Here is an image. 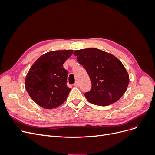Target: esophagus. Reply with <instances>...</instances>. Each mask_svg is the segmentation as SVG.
Here are the masks:
<instances>
[{"mask_svg":"<svg viewBox=\"0 0 155 155\" xmlns=\"http://www.w3.org/2000/svg\"><path fill=\"white\" fill-rule=\"evenodd\" d=\"M74 86L75 87H78L79 86V83L78 82H76L74 84Z\"/></svg>","mask_w":155,"mask_h":155,"instance_id":"esophagus-1","label":"esophagus"}]
</instances>
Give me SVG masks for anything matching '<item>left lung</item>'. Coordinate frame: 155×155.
I'll list each match as a JSON object with an SVG mask.
<instances>
[{
  "label": "left lung",
  "instance_id": "8db88e82",
  "mask_svg": "<svg viewBox=\"0 0 155 155\" xmlns=\"http://www.w3.org/2000/svg\"><path fill=\"white\" fill-rule=\"evenodd\" d=\"M74 55L86 70L91 81V89L84 94L91 104L107 106L124 95L129 77L123 64L115 56L97 48L76 50Z\"/></svg>",
  "mask_w": 155,
  "mask_h": 155
}]
</instances>
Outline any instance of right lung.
Instances as JSON below:
<instances>
[{"mask_svg": "<svg viewBox=\"0 0 155 155\" xmlns=\"http://www.w3.org/2000/svg\"><path fill=\"white\" fill-rule=\"evenodd\" d=\"M73 50L51 51L33 64L25 79L26 91L37 104L54 109L67 100L71 88L67 87L68 72L63 63Z\"/></svg>", "mask_w": 155, "mask_h": 155, "instance_id": "obj_1", "label": "right lung"}]
</instances>
